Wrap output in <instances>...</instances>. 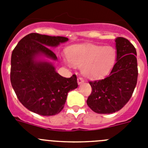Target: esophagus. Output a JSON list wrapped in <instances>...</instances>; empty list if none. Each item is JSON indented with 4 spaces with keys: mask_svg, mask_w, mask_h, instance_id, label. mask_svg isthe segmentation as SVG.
Here are the masks:
<instances>
[{
    "mask_svg": "<svg viewBox=\"0 0 148 148\" xmlns=\"http://www.w3.org/2000/svg\"><path fill=\"white\" fill-rule=\"evenodd\" d=\"M84 82V79L82 78H81V77H79V78H78V85H81V84H82Z\"/></svg>",
    "mask_w": 148,
    "mask_h": 148,
    "instance_id": "1",
    "label": "esophagus"
}]
</instances>
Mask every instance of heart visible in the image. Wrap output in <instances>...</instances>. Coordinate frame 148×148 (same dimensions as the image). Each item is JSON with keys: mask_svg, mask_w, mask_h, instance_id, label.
<instances>
[{"mask_svg": "<svg viewBox=\"0 0 148 148\" xmlns=\"http://www.w3.org/2000/svg\"><path fill=\"white\" fill-rule=\"evenodd\" d=\"M68 66L82 67L87 78H96L107 75L115 64L116 50L111 46H75L66 53Z\"/></svg>", "mask_w": 148, "mask_h": 148, "instance_id": "1", "label": "heart"}]
</instances>
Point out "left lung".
Masks as SVG:
<instances>
[{
  "label": "left lung",
  "instance_id": "1",
  "mask_svg": "<svg viewBox=\"0 0 148 148\" xmlns=\"http://www.w3.org/2000/svg\"><path fill=\"white\" fill-rule=\"evenodd\" d=\"M116 62L104 79L90 82L92 92L87 100L89 108L99 114L120 110L131 98L137 83L136 50L125 38L116 39Z\"/></svg>",
  "mask_w": 148,
  "mask_h": 148
}]
</instances>
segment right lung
<instances>
[{
  "instance_id": "add662e5",
  "label": "right lung",
  "mask_w": 148,
  "mask_h": 148,
  "mask_svg": "<svg viewBox=\"0 0 148 148\" xmlns=\"http://www.w3.org/2000/svg\"><path fill=\"white\" fill-rule=\"evenodd\" d=\"M67 38L30 33L18 42L11 57L10 80L18 100L29 110L55 116L64 108L68 92L78 87L76 75L64 78L50 61H58L50 47Z\"/></svg>"
}]
</instances>
